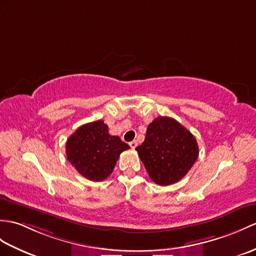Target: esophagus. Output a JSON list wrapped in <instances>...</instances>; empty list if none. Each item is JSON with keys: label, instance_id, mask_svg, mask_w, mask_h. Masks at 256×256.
<instances>
[{"label": "esophagus", "instance_id": "esophagus-1", "mask_svg": "<svg viewBox=\"0 0 256 256\" xmlns=\"http://www.w3.org/2000/svg\"><path fill=\"white\" fill-rule=\"evenodd\" d=\"M128 144H130V148H133V150H134V148H135L136 146H138V142H136V140H132V142H130Z\"/></svg>", "mask_w": 256, "mask_h": 256}]
</instances>
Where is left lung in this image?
Returning a JSON list of instances; mask_svg holds the SVG:
<instances>
[{
    "instance_id": "left-lung-1",
    "label": "left lung",
    "mask_w": 256,
    "mask_h": 256,
    "mask_svg": "<svg viewBox=\"0 0 256 256\" xmlns=\"http://www.w3.org/2000/svg\"><path fill=\"white\" fill-rule=\"evenodd\" d=\"M136 150L150 179L164 186L180 181L198 157L194 135L168 116H158L148 126Z\"/></svg>"
}]
</instances>
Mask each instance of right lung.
<instances>
[{
  "label": "right lung",
  "mask_w": 256,
  "mask_h": 256,
  "mask_svg": "<svg viewBox=\"0 0 256 256\" xmlns=\"http://www.w3.org/2000/svg\"><path fill=\"white\" fill-rule=\"evenodd\" d=\"M130 146L110 135L108 126L98 120L80 126L66 142L68 160L92 181H104L114 169L120 154Z\"/></svg>",
  "instance_id": "obj_1"
}]
</instances>
